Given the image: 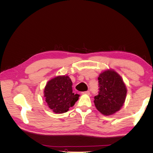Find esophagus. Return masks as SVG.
<instances>
[{
	"label": "esophagus",
	"mask_w": 153,
	"mask_h": 153,
	"mask_svg": "<svg viewBox=\"0 0 153 153\" xmlns=\"http://www.w3.org/2000/svg\"><path fill=\"white\" fill-rule=\"evenodd\" d=\"M82 94H90V91H84V92H82Z\"/></svg>",
	"instance_id": "esophagus-1"
}]
</instances>
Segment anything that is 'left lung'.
Masks as SVG:
<instances>
[{"label":"left lung","instance_id":"8db88e82","mask_svg":"<svg viewBox=\"0 0 153 153\" xmlns=\"http://www.w3.org/2000/svg\"><path fill=\"white\" fill-rule=\"evenodd\" d=\"M99 92L94 103L98 111L110 115L119 111L123 105L127 90L121 77L113 70L101 73L98 78Z\"/></svg>","mask_w":153,"mask_h":153}]
</instances>
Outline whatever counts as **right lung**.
Here are the masks:
<instances>
[{"label":"right lung","mask_w":153,"mask_h":153,"mask_svg":"<svg viewBox=\"0 0 153 153\" xmlns=\"http://www.w3.org/2000/svg\"><path fill=\"white\" fill-rule=\"evenodd\" d=\"M72 85V82L68 76H59L48 82L44 96L47 105L53 112H66L77 101L79 95L73 92Z\"/></svg>","instance_id":"add662e5"}]
</instances>
